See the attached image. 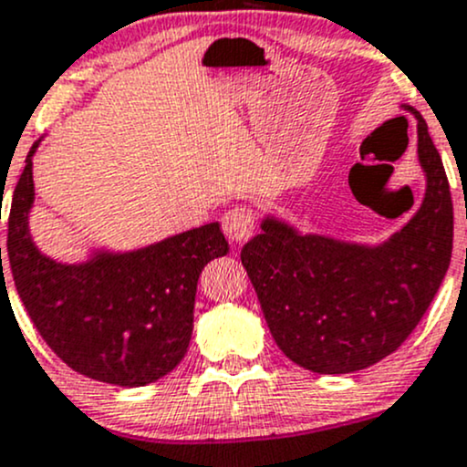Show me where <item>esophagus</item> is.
<instances>
[{"label":"esophagus","mask_w":467,"mask_h":467,"mask_svg":"<svg viewBox=\"0 0 467 467\" xmlns=\"http://www.w3.org/2000/svg\"><path fill=\"white\" fill-rule=\"evenodd\" d=\"M254 227H255L254 213L243 207L229 209V212L223 216V232L232 244L247 243L251 234H254Z\"/></svg>","instance_id":"1"}]
</instances>
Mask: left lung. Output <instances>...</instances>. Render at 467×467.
<instances>
[{
  "instance_id": "8db88e82",
  "label": "left lung",
  "mask_w": 467,
  "mask_h": 467,
  "mask_svg": "<svg viewBox=\"0 0 467 467\" xmlns=\"http://www.w3.org/2000/svg\"><path fill=\"white\" fill-rule=\"evenodd\" d=\"M417 159L426 174L421 205L379 244L302 234L275 216L243 247L275 344L319 375H344L389 358L415 331L452 255V198L441 156L415 108Z\"/></svg>"
}]
</instances>
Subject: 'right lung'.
<instances>
[{"label":"right lung","instance_id":"obj_1","mask_svg":"<svg viewBox=\"0 0 467 467\" xmlns=\"http://www.w3.org/2000/svg\"><path fill=\"white\" fill-rule=\"evenodd\" d=\"M39 143L28 151L8 216V265L19 297L72 370L123 389L148 386L185 358L198 277L209 260L229 254L227 240L209 223L134 251L94 249L72 265L48 258L28 227Z\"/></svg>","mask_w":467,"mask_h":467}]
</instances>
